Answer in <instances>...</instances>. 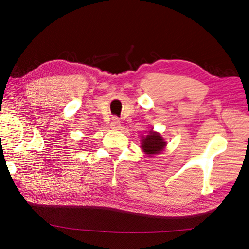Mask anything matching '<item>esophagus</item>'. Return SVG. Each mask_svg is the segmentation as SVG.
<instances>
[{"label":"esophagus","instance_id":"1","mask_svg":"<svg viewBox=\"0 0 249 249\" xmlns=\"http://www.w3.org/2000/svg\"><path fill=\"white\" fill-rule=\"evenodd\" d=\"M111 128L112 129H120L121 128V121L117 119V117H113L111 122Z\"/></svg>","mask_w":249,"mask_h":249}]
</instances>
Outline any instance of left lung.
<instances>
[{
  "instance_id": "left-lung-1",
  "label": "left lung",
  "mask_w": 249,
  "mask_h": 249,
  "mask_svg": "<svg viewBox=\"0 0 249 249\" xmlns=\"http://www.w3.org/2000/svg\"><path fill=\"white\" fill-rule=\"evenodd\" d=\"M167 145V142L163 141V138L160 136L159 133L150 130L147 136L142 138V149L145 154L149 156L158 155L161 153Z\"/></svg>"
}]
</instances>
